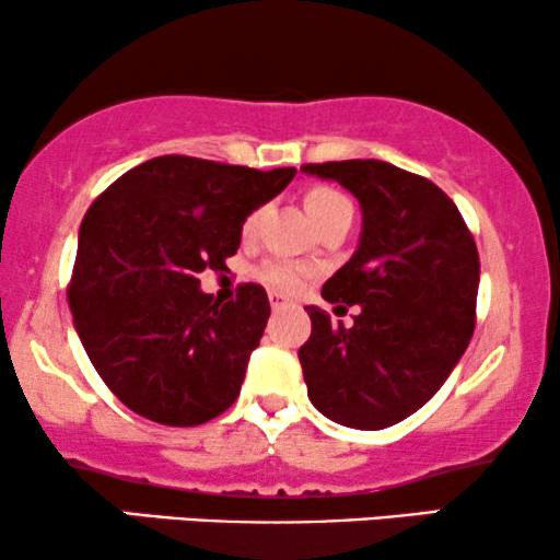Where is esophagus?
<instances>
[{"label": "esophagus", "mask_w": 560, "mask_h": 560, "mask_svg": "<svg viewBox=\"0 0 560 560\" xmlns=\"http://www.w3.org/2000/svg\"><path fill=\"white\" fill-rule=\"evenodd\" d=\"M270 306H272V311H280V308L290 306V301H288L285 295H280V293H270Z\"/></svg>", "instance_id": "1"}]
</instances>
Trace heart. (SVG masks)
<instances>
[{"mask_svg": "<svg viewBox=\"0 0 560 560\" xmlns=\"http://www.w3.org/2000/svg\"><path fill=\"white\" fill-rule=\"evenodd\" d=\"M347 206H350V202H347L345 195H339L337 190H329V187H316V190H311L306 195V213L311 215V221L314 223H322L324 218L334 215L337 210H342ZM252 229H254V215L244 223L246 234H249ZM257 275L267 282V285L285 290V293H293V290L303 285L308 270L295 262H288V259H267V262L257 270Z\"/></svg>", "mask_w": 560, "mask_h": 560, "instance_id": "obj_1", "label": "heart"}]
</instances>
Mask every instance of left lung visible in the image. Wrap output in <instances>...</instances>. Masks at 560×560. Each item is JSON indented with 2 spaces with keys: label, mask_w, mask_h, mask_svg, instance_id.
<instances>
[{
  "label": "left lung",
  "mask_w": 560,
  "mask_h": 560,
  "mask_svg": "<svg viewBox=\"0 0 560 560\" xmlns=\"http://www.w3.org/2000/svg\"><path fill=\"white\" fill-rule=\"evenodd\" d=\"M339 183L362 210L350 262L324 282V301L360 306L334 326L306 306L298 350L308 398L331 422L386 430L438 394L474 337L478 249L455 202L430 179L377 159L301 166Z\"/></svg>",
  "instance_id": "obj_1"
}]
</instances>
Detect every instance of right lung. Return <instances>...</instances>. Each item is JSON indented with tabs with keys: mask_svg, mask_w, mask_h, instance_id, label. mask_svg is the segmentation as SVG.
Returning <instances> with one entry per match:
<instances>
[{
	"mask_svg": "<svg viewBox=\"0 0 560 560\" xmlns=\"http://www.w3.org/2000/svg\"><path fill=\"white\" fill-rule=\"evenodd\" d=\"M293 177V166L156 156L86 210L69 306L94 370L130 411L195 427L236 401L270 301L249 282L218 303L198 275L226 267L246 218Z\"/></svg>",
	"mask_w": 560,
	"mask_h": 560,
	"instance_id": "right-lung-1",
	"label": "right lung"
}]
</instances>
